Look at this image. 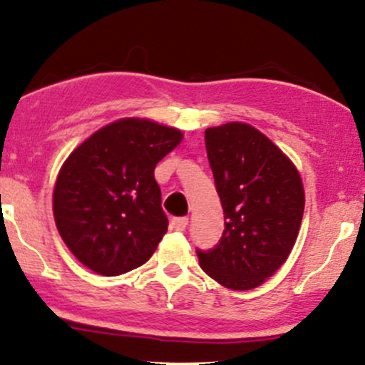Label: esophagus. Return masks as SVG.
Returning a JSON list of instances; mask_svg holds the SVG:
<instances>
[{"label": "esophagus", "instance_id": "esophagus-1", "mask_svg": "<svg viewBox=\"0 0 365 365\" xmlns=\"http://www.w3.org/2000/svg\"><path fill=\"white\" fill-rule=\"evenodd\" d=\"M187 217H174L173 220H170V225H173L174 230H184L187 227Z\"/></svg>", "mask_w": 365, "mask_h": 365}]
</instances>
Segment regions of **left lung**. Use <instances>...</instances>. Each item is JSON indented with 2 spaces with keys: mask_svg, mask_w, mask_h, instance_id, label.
Segmentation results:
<instances>
[{
  "mask_svg": "<svg viewBox=\"0 0 365 365\" xmlns=\"http://www.w3.org/2000/svg\"><path fill=\"white\" fill-rule=\"evenodd\" d=\"M205 145L225 230L215 247L196 251L200 267L227 289H256L285 263L299 235L301 175L272 140L246 123L208 128Z\"/></svg>",
  "mask_w": 365,
  "mask_h": 365,
  "instance_id": "1",
  "label": "left lung"
}]
</instances>
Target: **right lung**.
<instances>
[{"label":"right lung","mask_w":365,"mask_h":365,"mask_svg":"<svg viewBox=\"0 0 365 365\" xmlns=\"http://www.w3.org/2000/svg\"><path fill=\"white\" fill-rule=\"evenodd\" d=\"M181 140L175 128L124 118L73 150L56 179L53 212L81 264L115 277L147 263L169 225L153 170Z\"/></svg>","instance_id":"obj_1"}]
</instances>
